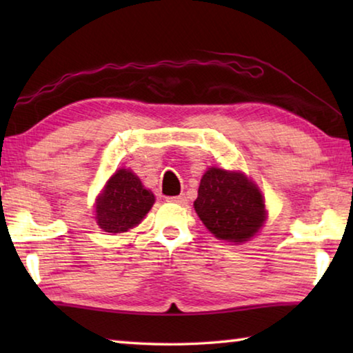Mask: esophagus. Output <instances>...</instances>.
I'll list each match as a JSON object with an SVG mask.
<instances>
[{
    "instance_id": "esophagus-1",
    "label": "esophagus",
    "mask_w": 353,
    "mask_h": 353,
    "mask_svg": "<svg viewBox=\"0 0 353 353\" xmlns=\"http://www.w3.org/2000/svg\"><path fill=\"white\" fill-rule=\"evenodd\" d=\"M170 202H174V204H187V198H185V194H179V196H172V198H168Z\"/></svg>"
}]
</instances>
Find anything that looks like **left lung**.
Here are the masks:
<instances>
[{
	"label": "left lung",
	"mask_w": 353,
	"mask_h": 353,
	"mask_svg": "<svg viewBox=\"0 0 353 353\" xmlns=\"http://www.w3.org/2000/svg\"><path fill=\"white\" fill-rule=\"evenodd\" d=\"M196 213L221 240L241 243L254 236L265 221V201L241 172L210 168L201 179Z\"/></svg>",
	"instance_id": "obj_1"
}]
</instances>
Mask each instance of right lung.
Segmentation results:
<instances>
[{
  "label": "right lung",
  "instance_id": "right-lung-1",
  "mask_svg": "<svg viewBox=\"0 0 353 353\" xmlns=\"http://www.w3.org/2000/svg\"><path fill=\"white\" fill-rule=\"evenodd\" d=\"M154 194L132 171L118 170L97 202L98 225L110 234L132 229L151 210Z\"/></svg>",
  "mask_w": 353,
  "mask_h": 353
}]
</instances>
